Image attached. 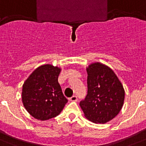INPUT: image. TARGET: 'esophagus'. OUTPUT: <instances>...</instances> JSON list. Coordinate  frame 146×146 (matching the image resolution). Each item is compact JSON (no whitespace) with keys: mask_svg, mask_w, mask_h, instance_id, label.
Segmentation results:
<instances>
[{"mask_svg":"<svg viewBox=\"0 0 146 146\" xmlns=\"http://www.w3.org/2000/svg\"><path fill=\"white\" fill-rule=\"evenodd\" d=\"M70 101L71 102H76L77 101V96H73L70 98Z\"/></svg>","mask_w":146,"mask_h":146,"instance_id":"esophagus-1","label":"esophagus"}]
</instances>
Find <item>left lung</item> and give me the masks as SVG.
Masks as SVG:
<instances>
[{
  "instance_id": "8db88e82",
  "label": "left lung",
  "mask_w": 146,
  "mask_h": 146,
  "mask_svg": "<svg viewBox=\"0 0 146 146\" xmlns=\"http://www.w3.org/2000/svg\"><path fill=\"white\" fill-rule=\"evenodd\" d=\"M86 71L88 93L80 105L88 120L96 123H106L122 109L124 89L115 73L105 64L92 63Z\"/></svg>"
}]
</instances>
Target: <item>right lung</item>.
<instances>
[{
	"mask_svg": "<svg viewBox=\"0 0 146 146\" xmlns=\"http://www.w3.org/2000/svg\"><path fill=\"white\" fill-rule=\"evenodd\" d=\"M61 69L51 64L36 68L24 82L22 102L29 113L38 120L59 115L67 102L58 83Z\"/></svg>",
	"mask_w": 146,
	"mask_h": 146,
	"instance_id": "1",
	"label": "right lung"
}]
</instances>
